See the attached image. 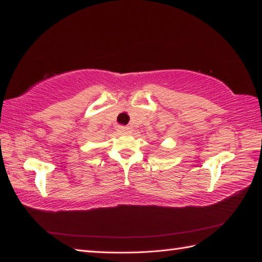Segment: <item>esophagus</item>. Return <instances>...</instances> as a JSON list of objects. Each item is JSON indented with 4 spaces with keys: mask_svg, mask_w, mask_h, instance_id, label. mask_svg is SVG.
<instances>
[{
    "mask_svg": "<svg viewBox=\"0 0 262 262\" xmlns=\"http://www.w3.org/2000/svg\"><path fill=\"white\" fill-rule=\"evenodd\" d=\"M117 132L120 133V134H126V133L129 132V128L124 127V126H118L117 127Z\"/></svg>",
    "mask_w": 262,
    "mask_h": 262,
    "instance_id": "34e87169",
    "label": "esophagus"
}]
</instances>
